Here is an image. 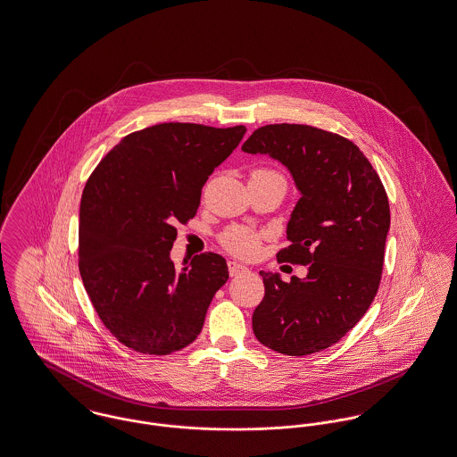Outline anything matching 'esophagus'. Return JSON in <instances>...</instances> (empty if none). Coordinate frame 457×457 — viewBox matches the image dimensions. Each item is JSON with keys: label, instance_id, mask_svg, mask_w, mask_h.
Returning a JSON list of instances; mask_svg holds the SVG:
<instances>
[{"label": "esophagus", "instance_id": "34e87169", "mask_svg": "<svg viewBox=\"0 0 457 457\" xmlns=\"http://www.w3.org/2000/svg\"><path fill=\"white\" fill-rule=\"evenodd\" d=\"M228 269H229V274H231V276H240V274L248 272V268H245L243 264L235 262V261H229V262H228Z\"/></svg>", "mask_w": 457, "mask_h": 457}]
</instances>
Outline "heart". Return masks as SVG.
<instances>
[{
	"label": "heart",
	"mask_w": 457,
	"mask_h": 457,
	"mask_svg": "<svg viewBox=\"0 0 457 457\" xmlns=\"http://www.w3.org/2000/svg\"><path fill=\"white\" fill-rule=\"evenodd\" d=\"M255 172H268V170H255ZM222 245L240 255V257H252L257 250H259V243H261V235L248 229V228H231L228 229L222 238H220Z\"/></svg>",
	"instance_id": "heart-1"
}]
</instances>
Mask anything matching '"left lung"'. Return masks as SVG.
I'll return each instance as SVG.
<instances>
[{"label":"left lung","mask_w":457,"mask_h":457,"mask_svg":"<svg viewBox=\"0 0 457 457\" xmlns=\"http://www.w3.org/2000/svg\"><path fill=\"white\" fill-rule=\"evenodd\" d=\"M245 154L285 165L300 198L287 224L279 261L307 266L285 283L261 270L266 295L252 316L257 340L285 355H309L344 338L375 298L390 207L370 161L352 141L302 124H270L250 136Z\"/></svg>","instance_id":"8db88e82"}]
</instances>
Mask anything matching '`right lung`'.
Here are the masks:
<instances>
[{"mask_svg":"<svg viewBox=\"0 0 457 457\" xmlns=\"http://www.w3.org/2000/svg\"><path fill=\"white\" fill-rule=\"evenodd\" d=\"M245 133L157 124L122 137L87 179L79 272L100 320L126 347L167 355L200 335L229 272L212 252L176 268L174 224L195 217L204 185Z\"/></svg>","mask_w":457,"mask_h":457,"instance_id":"1","label":"right lung"}]
</instances>
